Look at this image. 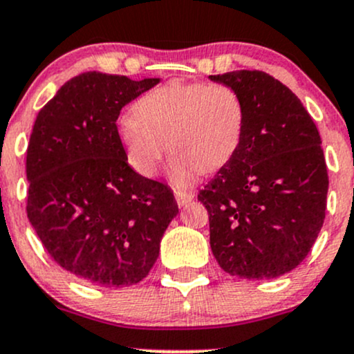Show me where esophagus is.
<instances>
[{
    "label": "esophagus",
    "mask_w": 354,
    "mask_h": 354,
    "mask_svg": "<svg viewBox=\"0 0 354 354\" xmlns=\"http://www.w3.org/2000/svg\"><path fill=\"white\" fill-rule=\"evenodd\" d=\"M174 198L180 206H185L186 203H189L194 198L193 191H185V189H174Z\"/></svg>",
    "instance_id": "1"
}]
</instances>
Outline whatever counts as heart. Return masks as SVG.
Returning <instances> with one entry per match:
<instances>
[{
  "instance_id": "1",
  "label": "heart",
  "mask_w": 354,
  "mask_h": 354,
  "mask_svg": "<svg viewBox=\"0 0 354 354\" xmlns=\"http://www.w3.org/2000/svg\"><path fill=\"white\" fill-rule=\"evenodd\" d=\"M243 129L245 106L228 84L169 81L136 101L133 116L121 118L118 136L141 176L158 173L168 146L173 181L186 186L196 171L208 174L230 163Z\"/></svg>"
}]
</instances>
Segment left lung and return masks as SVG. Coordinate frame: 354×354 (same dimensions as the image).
<instances>
[{
    "mask_svg": "<svg viewBox=\"0 0 354 354\" xmlns=\"http://www.w3.org/2000/svg\"><path fill=\"white\" fill-rule=\"evenodd\" d=\"M241 96V145L198 200L223 271L246 279L290 273L306 258L326 214L328 169L319 131L301 101L265 71L211 75Z\"/></svg>",
    "mask_w": 354,
    "mask_h": 354,
    "instance_id": "left-lung-1",
    "label": "left lung"
}]
</instances>
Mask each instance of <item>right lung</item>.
<instances>
[{"label": "right lung", "instance_id": "right-lung-1", "mask_svg": "<svg viewBox=\"0 0 354 354\" xmlns=\"http://www.w3.org/2000/svg\"><path fill=\"white\" fill-rule=\"evenodd\" d=\"M158 78L88 71L39 109L26 149V213L56 265L120 288L146 278L178 205L128 165L116 120Z\"/></svg>", "mask_w": 354, "mask_h": 354}]
</instances>
